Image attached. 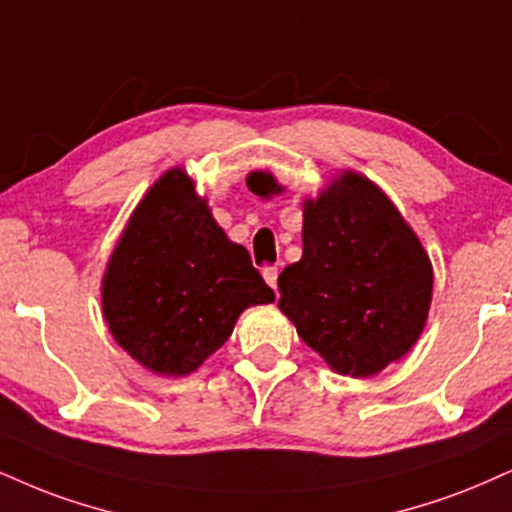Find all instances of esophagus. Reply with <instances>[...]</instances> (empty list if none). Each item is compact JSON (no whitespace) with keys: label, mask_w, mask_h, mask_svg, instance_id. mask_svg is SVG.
I'll use <instances>...</instances> for the list:
<instances>
[{"label":"esophagus","mask_w":512,"mask_h":512,"mask_svg":"<svg viewBox=\"0 0 512 512\" xmlns=\"http://www.w3.org/2000/svg\"><path fill=\"white\" fill-rule=\"evenodd\" d=\"M262 276H264V281H267L269 286H272L274 291H276V281H279V269H276V267H264L262 269Z\"/></svg>","instance_id":"esophagus-1"}]
</instances>
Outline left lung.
Instances as JSON below:
<instances>
[{
	"instance_id": "left-lung-1",
	"label": "left lung",
	"mask_w": 512,
	"mask_h": 512,
	"mask_svg": "<svg viewBox=\"0 0 512 512\" xmlns=\"http://www.w3.org/2000/svg\"><path fill=\"white\" fill-rule=\"evenodd\" d=\"M248 188L281 190L264 171L250 174ZM303 207V257L279 276L281 312L334 372L372 377L420 338L432 262L396 205L355 171Z\"/></svg>"
}]
</instances>
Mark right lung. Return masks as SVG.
Masks as SVG:
<instances>
[{"label": "right lung", "instance_id": "1", "mask_svg": "<svg viewBox=\"0 0 512 512\" xmlns=\"http://www.w3.org/2000/svg\"><path fill=\"white\" fill-rule=\"evenodd\" d=\"M272 300L248 250L226 238L183 169L147 190L102 281L114 341L166 377L195 372L224 346L245 307Z\"/></svg>", "mask_w": 512, "mask_h": 512}]
</instances>
